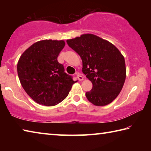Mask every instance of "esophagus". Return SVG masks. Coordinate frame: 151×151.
Segmentation results:
<instances>
[{"label":"esophagus","mask_w":151,"mask_h":151,"mask_svg":"<svg viewBox=\"0 0 151 151\" xmlns=\"http://www.w3.org/2000/svg\"><path fill=\"white\" fill-rule=\"evenodd\" d=\"M76 76H77V78L78 79L79 81H82L84 80V76L80 73L76 74Z\"/></svg>","instance_id":"obj_1"}]
</instances>
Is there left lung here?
Segmentation results:
<instances>
[{"mask_svg":"<svg viewBox=\"0 0 151 151\" xmlns=\"http://www.w3.org/2000/svg\"><path fill=\"white\" fill-rule=\"evenodd\" d=\"M83 61V73L93 83V88L86 93L89 102L95 106L112 103L122 88L126 78L123 55L108 40L93 34L66 40Z\"/></svg>","mask_w":151,"mask_h":151,"instance_id":"obj_1","label":"left lung"}]
</instances>
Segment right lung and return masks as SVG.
Returning a JSON list of instances; mask_svg holds the SVG:
<instances>
[{"mask_svg": "<svg viewBox=\"0 0 151 151\" xmlns=\"http://www.w3.org/2000/svg\"><path fill=\"white\" fill-rule=\"evenodd\" d=\"M65 46L63 40H40L28 48L18 61L20 84L38 104L57 105L66 98L76 83L57 60Z\"/></svg>", "mask_w": 151, "mask_h": 151, "instance_id": "1", "label": "right lung"}]
</instances>
